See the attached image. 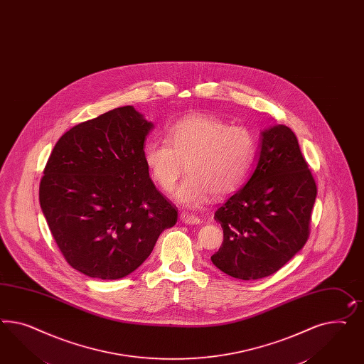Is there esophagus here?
I'll use <instances>...</instances> for the list:
<instances>
[{
	"instance_id": "1",
	"label": "esophagus",
	"mask_w": 364,
	"mask_h": 364,
	"mask_svg": "<svg viewBox=\"0 0 364 364\" xmlns=\"http://www.w3.org/2000/svg\"><path fill=\"white\" fill-rule=\"evenodd\" d=\"M181 220L183 223H186V225H198V223H200V218L199 217L194 215V214H190V213H185V211L181 214Z\"/></svg>"
}]
</instances>
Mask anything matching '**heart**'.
<instances>
[{
	"label": "heart",
	"instance_id": "obj_1",
	"mask_svg": "<svg viewBox=\"0 0 364 364\" xmlns=\"http://www.w3.org/2000/svg\"><path fill=\"white\" fill-rule=\"evenodd\" d=\"M257 138L243 126H230L214 115H190L171 126L167 141L144 149L146 167L158 186L170 193L185 167L188 173L176 191L186 208L208 198L228 197L249 176L257 156Z\"/></svg>",
	"mask_w": 364,
	"mask_h": 364
}]
</instances>
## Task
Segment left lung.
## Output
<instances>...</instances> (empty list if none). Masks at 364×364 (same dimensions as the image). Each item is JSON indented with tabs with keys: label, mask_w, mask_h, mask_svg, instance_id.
I'll return each mask as SVG.
<instances>
[{
	"label": "left lung",
	"mask_w": 364,
	"mask_h": 364,
	"mask_svg": "<svg viewBox=\"0 0 364 364\" xmlns=\"http://www.w3.org/2000/svg\"><path fill=\"white\" fill-rule=\"evenodd\" d=\"M315 198V179L292 130H264L249 181L214 214L223 243L213 263L242 281L277 272L307 242Z\"/></svg>",
	"instance_id": "1"
}]
</instances>
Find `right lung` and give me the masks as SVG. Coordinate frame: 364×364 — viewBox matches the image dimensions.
Listing matches in <instances>:
<instances>
[{"instance_id": "1", "label": "right lung", "mask_w": 364, "mask_h": 364, "mask_svg": "<svg viewBox=\"0 0 364 364\" xmlns=\"http://www.w3.org/2000/svg\"><path fill=\"white\" fill-rule=\"evenodd\" d=\"M153 129L133 106L74 126L58 139L40 182V205L66 262L97 279H119L177 223L144 158Z\"/></svg>"}]
</instances>
